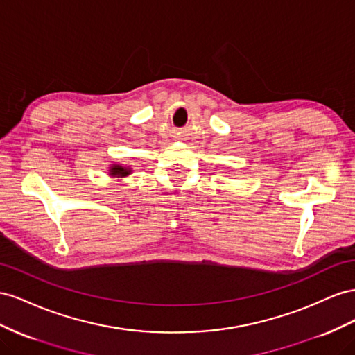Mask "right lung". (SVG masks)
<instances>
[{"label": "right lung", "instance_id": "1", "mask_svg": "<svg viewBox=\"0 0 355 355\" xmlns=\"http://www.w3.org/2000/svg\"><path fill=\"white\" fill-rule=\"evenodd\" d=\"M132 174V168L121 165V164H113L108 168V175L110 177H116V178H125L128 175Z\"/></svg>", "mask_w": 355, "mask_h": 355}]
</instances>
